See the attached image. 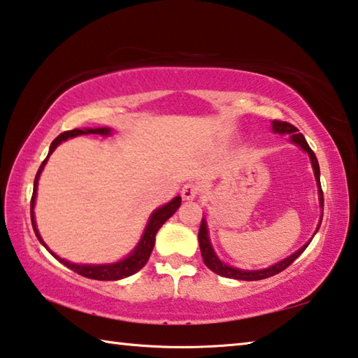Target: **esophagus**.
Returning <instances> with one entry per match:
<instances>
[{"instance_id":"esophagus-1","label":"esophagus","mask_w":358,"mask_h":358,"mask_svg":"<svg viewBox=\"0 0 358 358\" xmlns=\"http://www.w3.org/2000/svg\"><path fill=\"white\" fill-rule=\"evenodd\" d=\"M198 194H200V184H196V182L185 184L182 187V190H180V195H182L184 200H194Z\"/></svg>"}]
</instances>
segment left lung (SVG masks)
<instances>
[{
  "mask_svg": "<svg viewBox=\"0 0 358 358\" xmlns=\"http://www.w3.org/2000/svg\"><path fill=\"white\" fill-rule=\"evenodd\" d=\"M272 128L275 133H280V134H291V141L294 142V144H298L302 150H306L309 153L310 157V162H312V168H313V173H315V179H317V184H318V195H320V205L323 206V190H322V185H320V166H318V162H317V157L315 153H313L312 148L307 144L306 137L299 133V129L293 126L291 123L287 122H280V120H273L272 123ZM323 216V214H322ZM322 224V221H320ZM318 230V229H317ZM198 243H200V251H201V257H203V262H205V266L208 268H211L214 273L217 275H222V277H227V278H235V280H246V282H255V280H262V278H268V277H273V275L280 273L285 268L289 267L291 264H293L298 257L304 252V250L309 246V243L302 246L301 250H298L294 252V255H291L287 259L280 261L275 264V266L268 267V268H262V271H240V268H235V267H230L227 264H224L217 259V256L214 255V251L211 248V243H210V238H208V229H206V221L205 219H201V224H200V230H198Z\"/></svg>",
  "mask_w": 358,
  "mask_h": 358,
  "instance_id": "left-lung-1",
  "label": "left lung"
}]
</instances>
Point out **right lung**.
I'll use <instances>...</instances> for the list:
<instances>
[{"instance_id": "obj_1", "label": "right lung", "mask_w": 358, "mask_h": 358, "mask_svg": "<svg viewBox=\"0 0 358 358\" xmlns=\"http://www.w3.org/2000/svg\"><path fill=\"white\" fill-rule=\"evenodd\" d=\"M81 134H101V136H107V134H110V129L108 128L71 129V131H65V133L59 134L56 139L52 141L51 147H49V153H48L46 160L41 163V166H40V169H38V173H36L35 182H33V195H31V201H30L31 225H33V230H35V235L38 236V240H40L43 245H45V241L41 240L40 234H38V229H36V224H35V217H33V206H35L38 179H40V174L43 171V168H45L48 158L54 152V148H56L62 141H67L69 137H75V136H81ZM179 206H180V196H176V198H173L171 201L168 203V205L158 208V210L152 214L150 221H148V224H147V229H145V232H144V236H142V240L139 241V245L136 246V250L131 252V255L126 257V259L120 261L117 264H107V266H80V264H73V262H69V261H65V259H60V257H57L56 255H52V252H51V255L56 256L57 259L64 264V266H67L70 268V271H73L76 273L83 275V277H86V278H92V280H120V278H126V277H129V275L139 272L141 268L145 266L147 261H148V257H150V255H152L153 245H155V235L158 232V229H160L162 225L166 222L168 219L171 217L176 211H178ZM46 248H48V246H46Z\"/></svg>"}]
</instances>
